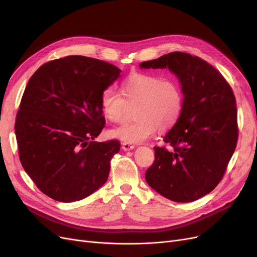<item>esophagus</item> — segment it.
I'll use <instances>...</instances> for the list:
<instances>
[{
	"instance_id": "34e87169",
	"label": "esophagus",
	"mask_w": 257,
	"mask_h": 257,
	"mask_svg": "<svg viewBox=\"0 0 257 257\" xmlns=\"http://www.w3.org/2000/svg\"><path fill=\"white\" fill-rule=\"evenodd\" d=\"M134 148H135V146H134V145H132V144H130V143H123V144H122V149H123L124 151L133 150Z\"/></svg>"
}]
</instances>
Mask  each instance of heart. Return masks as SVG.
I'll list each match as a JSON object with an SVG mask.
<instances>
[{
	"mask_svg": "<svg viewBox=\"0 0 257 257\" xmlns=\"http://www.w3.org/2000/svg\"><path fill=\"white\" fill-rule=\"evenodd\" d=\"M121 94L107 89L100 96V107L106 118L121 123L135 107L133 122L113 128L110 136L130 144L144 143L157 128L167 131L180 118L184 94L180 83L161 76L137 74L122 82Z\"/></svg>",
	"mask_w": 257,
	"mask_h": 257,
	"instance_id": "1",
	"label": "heart"
}]
</instances>
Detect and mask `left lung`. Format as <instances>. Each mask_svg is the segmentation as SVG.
I'll list each match as a JSON object with an SVG mask.
<instances>
[{
	"instance_id": "left-lung-1",
	"label": "left lung",
	"mask_w": 257,
	"mask_h": 257,
	"mask_svg": "<svg viewBox=\"0 0 257 257\" xmlns=\"http://www.w3.org/2000/svg\"><path fill=\"white\" fill-rule=\"evenodd\" d=\"M168 67L182 85L180 118L164 137L172 147H154L155 160L146 181L170 200L189 203L207 195L220 183L238 142L237 106L222 74L199 57L170 52L139 64Z\"/></svg>"
}]
</instances>
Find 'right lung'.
<instances>
[{"label":"right lung","mask_w":257,"mask_h":257,"mask_svg":"<svg viewBox=\"0 0 257 257\" xmlns=\"http://www.w3.org/2000/svg\"><path fill=\"white\" fill-rule=\"evenodd\" d=\"M105 61L68 56L43 64L31 77L15 122L19 159L50 198L83 199L108 179L116 139H93L105 126L102 93L120 76Z\"/></svg>","instance_id":"obj_1"}]
</instances>
